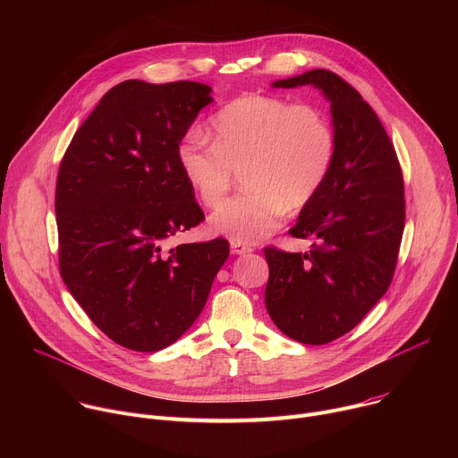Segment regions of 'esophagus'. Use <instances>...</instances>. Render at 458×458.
<instances>
[{"label":"esophagus","instance_id":"1","mask_svg":"<svg viewBox=\"0 0 458 458\" xmlns=\"http://www.w3.org/2000/svg\"><path fill=\"white\" fill-rule=\"evenodd\" d=\"M230 248H232V253H235V255H244V253L251 251V246L239 242V241H230Z\"/></svg>","mask_w":458,"mask_h":458}]
</instances>
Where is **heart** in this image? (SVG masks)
Here are the masks:
<instances>
[{"instance_id": "obj_1", "label": "heart", "mask_w": 458, "mask_h": 458, "mask_svg": "<svg viewBox=\"0 0 458 458\" xmlns=\"http://www.w3.org/2000/svg\"><path fill=\"white\" fill-rule=\"evenodd\" d=\"M212 141L190 128L177 161L198 199L219 208L241 174L246 188L210 219V228L244 244L270 235L288 210L304 208L330 175L334 128L318 108L267 94L241 96L210 117Z\"/></svg>"}]
</instances>
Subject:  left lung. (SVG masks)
Returning <instances> with one entry per match:
<instances>
[{
  "instance_id": "obj_1",
  "label": "left lung",
  "mask_w": 458,
  "mask_h": 458,
  "mask_svg": "<svg viewBox=\"0 0 458 458\" xmlns=\"http://www.w3.org/2000/svg\"><path fill=\"white\" fill-rule=\"evenodd\" d=\"M313 85L332 103L335 159L328 179L290 228L313 237L306 253L267 246V310L302 344H328L366 317L394 279L406 221L404 179L394 143L362 96L315 69L277 89Z\"/></svg>"
}]
</instances>
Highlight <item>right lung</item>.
Returning a JSON list of instances; mask_svg holds the SVG:
<instances>
[{
	"mask_svg": "<svg viewBox=\"0 0 458 458\" xmlns=\"http://www.w3.org/2000/svg\"><path fill=\"white\" fill-rule=\"evenodd\" d=\"M198 81L110 89L78 128L55 181L59 274L98 328L134 352L175 343L228 259L223 237L165 248L205 214L177 145L212 103Z\"/></svg>",
	"mask_w": 458,
	"mask_h": 458,
	"instance_id": "add662e5",
	"label": "right lung"
}]
</instances>
